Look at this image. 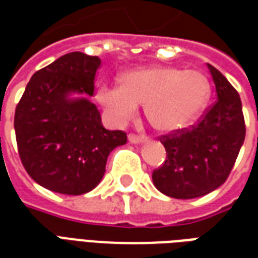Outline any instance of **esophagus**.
<instances>
[{"mask_svg": "<svg viewBox=\"0 0 258 258\" xmlns=\"http://www.w3.org/2000/svg\"><path fill=\"white\" fill-rule=\"evenodd\" d=\"M128 141H130V144H134V145H138V144H142V142H145L146 137H144V135L130 134L128 135Z\"/></svg>", "mask_w": 258, "mask_h": 258, "instance_id": "obj_1", "label": "esophagus"}]
</instances>
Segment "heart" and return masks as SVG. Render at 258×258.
<instances>
[{
    "instance_id": "obj_1",
    "label": "heart",
    "mask_w": 258,
    "mask_h": 258,
    "mask_svg": "<svg viewBox=\"0 0 258 258\" xmlns=\"http://www.w3.org/2000/svg\"><path fill=\"white\" fill-rule=\"evenodd\" d=\"M211 87L205 74L173 66L137 69L118 77L117 87H102L96 98L117 121H127L144 105L146 120L159 133L185 130L209 103Z\"/></svg>"
}]
</instances>
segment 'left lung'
<instances>
[{"label":"left lung","mask_w":258,"mask_h":258,"mask_svg":"<svg viewBox=\"0 0 258 258\" xmlns=\"http://www.w3.org/2000/svg\"><path fill=\"white\" fill-rule=\"evenodd\" d=\"M207 68L217 102L190 130L163 137L167 157L152 174L157 189L175 199H195L220 188L243 145L246 127L239 94L214 66Z\"/></svg>","instance_id":"1"}]
</instances>
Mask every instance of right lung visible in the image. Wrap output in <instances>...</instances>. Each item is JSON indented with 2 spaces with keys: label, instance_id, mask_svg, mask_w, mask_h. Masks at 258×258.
<instances>
[{
  "label": "right lung",
  "instance_id": "add662e5",
  "mask_svg": "<svg viewBox=\"0 0 258 258\" xmlns=\"http://www.w3.org/2000/svg\"><path fill=\"white\" fill-rule=\"evenodd\" d=\"M101 59L70 52L33 74L15 110L20 160L37 184L83 195L101 182L109 153L127 142L90 101Z\"/></svg>",
  "mask_w": 258,
  "mask_h": 258
}]
</instances>
